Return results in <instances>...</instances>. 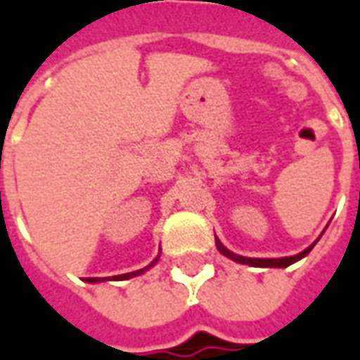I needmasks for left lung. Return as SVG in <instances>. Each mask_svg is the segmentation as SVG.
I'll use <instances>...</instances> for the list:
<instances>
[{
	"mask_svg": "<svg viewBox=\"0 0 360 360\" xmlns=\"http://www.w3.org/2000/svg\"><path fill=\"white\" fill-rule=\"evenodd\" d=\"M218 243V250L221 252V255H226L227 258H231V260H235V262H241V264H249V266H258V268H285V266L293 264V262H297V260H301L302 257H307L310 250H312V247L314 245H310L309 249H304L302 252H299V255H295V257H285V258H247V257H239V255H233V252H229V250L221 245L219 241Z\"/></svg>",
	"mask_w": 360,
	"mask_h": 360,
	"instance_id": "left-lung-1",
	"label": "left lung"
}]
</instances>
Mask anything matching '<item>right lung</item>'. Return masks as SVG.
<instances>
[{"instance_id": "1", "label": "right lung", "mask_w": 360, "mask_h": 360, "mask_svg": "<svg viewBox=\"0 0 360 360\" xmlns=\"http://www.w3.org/2000/svg\"><path fill=\"white\" fill-rule=\"evenodd\" d=\"M158 262V258L152 262L150 266H154ZM148 266V268H150ZM146 270V268H142V270H136V271H131V274H121V276H113V279H127V278H133V276H139V274H142V271ZM86 281H98V278H89Z\"/></svg>"}]
</instances>
